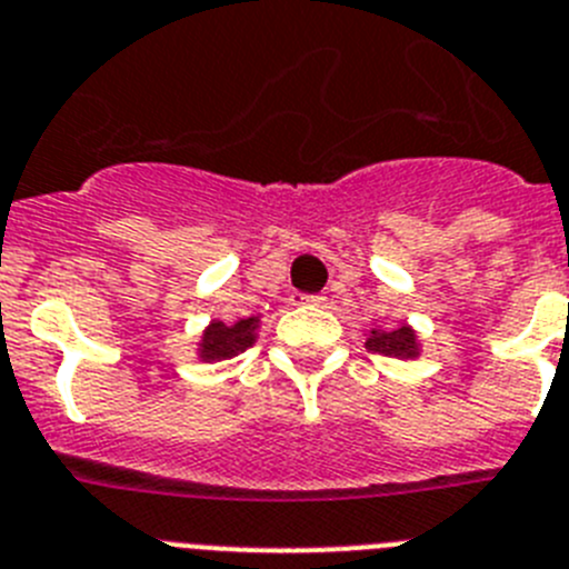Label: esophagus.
<instances>
[{
  "mask_svg": "<svg viewBox=\"0 0 569 569\" xmlns=\"http://www.w3.org/2000/svg\"><path fill=\"white\" fill-rule=\"evenodd\" d=\"M322 300H326V297H320V295H300V297H297V303H306V306H322Z\"/></svg>",
  "mask_w": 569,
  "mask_h": 569,
  "instance_id": "obj_1",
  "label": "esophagus"
}]
</instances>
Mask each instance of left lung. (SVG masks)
<instances>
[{"instance_id": "left-lung-1", "label": "left lung", "mask_w": 569, "mask_h": 569, "mask_svg": "<svg viewBox=\"0 0 569 569\" xmlns=\"http://www.w3.org/2000/svg\"><path fill=\"white\" fill-rule=\"evenodd\" d=\"M366 348L371 351V355L406 360V357H417V335H413L408 326H399V329H386V331H371V337L366 340Z\"/></svg>"}]
</instances>
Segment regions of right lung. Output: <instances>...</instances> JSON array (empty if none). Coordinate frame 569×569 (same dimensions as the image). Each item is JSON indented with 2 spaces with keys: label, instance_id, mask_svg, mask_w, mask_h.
Returning a JSON list of instances; mask_svg holds the SVG:
<instances>
[{
  "label": "right lung",
  "instance_id": "obj_1",
  "mask_svg": "<svg viewBox=\"0 0 569 569\" xmlns=\"http://www.w3.org/2000/svg\"><path fill=\"white\" fill-rule=\"evenodd\" d=\"M254 326H258L254 317L238 320L234 326L212 322V326L203 331L201 360H229V357H238L240 351H247V346L254 342Z\"/></svg>",
  "mask_w": 569,
  "mask_h": 569
}]
</instances>
